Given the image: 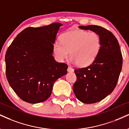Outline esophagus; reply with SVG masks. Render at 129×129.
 Returning <instances> with one entry per match:
<instances>
[{"instance_id":"esophagus-1","label":"esophagus","mask_w":129,"mask_h":129,"mask_svg":"<svg viewBox=\"0 0 129 129\" xmlns=\"http://www.w3.org/2000/svg\"><path fill=\"white\" fill-rule=\"evenodd\" d=\"M67 71H69V72H73L74 69H72V68L70 67H69L67 69Z\"/></svg>"}]
</instances>
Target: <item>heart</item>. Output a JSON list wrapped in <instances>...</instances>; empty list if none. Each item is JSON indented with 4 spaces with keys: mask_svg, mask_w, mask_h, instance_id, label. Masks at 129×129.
Here are the masks:
<instances>
[{
    "mask_svg": "<svg viewBox=\"0 0 129 129\" xmlns=\"http://www.w3.org/2000/svg\"><path fill=\"white\" fill-rule=\"evenodd\" d=\"M60 43L56 42L53 51L58 59L70 58L77 66L86 67L95 61L100 53L102 41L95 32L73 30L60 35Z\"/></svg>",
    "mask_w": 129,
    "mask_h": 129,
    "instance_id": "b5f03b06",
    "label": "heart"
}]
</instances>
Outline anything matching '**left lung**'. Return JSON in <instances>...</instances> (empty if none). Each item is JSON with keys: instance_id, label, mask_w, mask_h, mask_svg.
Masks as SVG:
<instances>
[{"instance_id": "1", "label": "left lung", "mask_w": 129, "mask_h": 129, "mask_svg": "<svg viewBox=\"0 0 129 129\" xmlns=\"http://www.w3.org/2000/svg\"><path fill=\"white\" fill-rule=\"evenodd\" d=\"M97 33L102 41L100 53L90 66L74 70L77 77L73 91L83 103L100 102L109 95L117 85L122 69V57L118 40L112 32L99 26H79Z\"/></svg>"}]
</instances>
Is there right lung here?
I'll return each mask as SVG.
<instances>
[{
	"label": "right lung",
	"mask_w": 129,
	"mask_h": 129,
	"mask_svg": "<svg viewBox=\"0 0 129 129\" xmlns=\"http://www.w3.org/2000/svg\"><path fill=\"white\" fill-rule=\"evenodd\" d=\"M54 23L29 27L18 34L5 55L6 75L9 84L21 100L29 103L46 101L54 83L67 73L68 66L52 55L59 27Z\"/></svg>",
	"instance_id": "add662e5"
}]
</instances>
